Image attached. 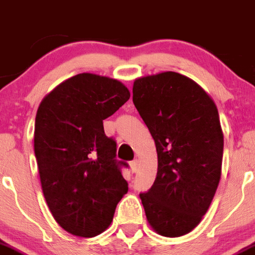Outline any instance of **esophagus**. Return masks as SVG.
<instances>
[{"label": "esophagus", "instance_id": "obj_1", "mask_svg": "<svg viewBox=\"0 0 255 255\" xmlns=\"http://www.w3.org/2000/svg\"><path fill=\"white\" fill-rule=\"evenodd\" d=\"M130 168H131L132 173H136V171L139 170V160L137 159L132 160V161L130 162Z\"/></svg>", "mask_w": 255, "mask_h": 255}]
</instances>
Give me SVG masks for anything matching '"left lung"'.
Here are the masks:
<instances>
[{"mask_svg":"<svg viewBox=\"0 0 255 255\" xmlns=\"http://www.w3.org/2000/svg\"><path fill=\"white\" fill-rule=\"evenodd\" d=\"M132 101L157 152L154 184L140 193L147 222L164 237L188 234L209 209L222 175L217 106L195 81L173 71L135 80Z\"/></svg>","mask_w":255,"mask_h":255,"instance_id":"left-lung-1","label":"left lung"}]
</instances>
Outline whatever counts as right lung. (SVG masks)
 <instances>
[{
	"instance_id": "obj_1",
	"label": "right lung",
	"mask_w": 255,
	"mask_h": 255,
	"mask_svg": "<svg viewBox=\"0 0 255 255\" xmlns=\"http://www.w3.org/2000/svg\"><path fill=\"white\" fill-rule=\"evenodd\" d=\"M118 80L79 74L43 98L35 121V156L51 214L70 234L93 238L111 224L128 193L116 142L103 121L129 100Z\"/></svg>"
}]
</instances>
